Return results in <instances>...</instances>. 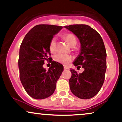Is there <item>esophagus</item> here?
Wrapping results in <instances>:
<instances>
[{
  "label": "esophagus",
  "instance_id": "esophagus-1",
  "mask_svg": "<svg viewBox=\"0 0 122 122\" xmlns=\"http://www.w3.org/2000/svg\"><path fill=\"white\" fill-rule=\"evenodd\" d=\"M64 69H65V70H66V69H69V68H68V67L66 66H64Z\"/></svg>",
  "mask_w": 122,
  "mask_h": 122
}]
</instances>
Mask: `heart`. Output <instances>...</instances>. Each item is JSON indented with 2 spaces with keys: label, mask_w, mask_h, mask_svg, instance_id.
Listing matches in <instances>:
<instances>
[{
  "label": "heart",
  "mask_w": 122,
  "mask_h": 122,
  "mask_svg": "<svg viewBox=\"0 0 122 122\" xmlns=\"http://www.w3.org/2000/svg\"><path fill=\"white\" fill-rule=\"evenodd\" d=\"M64 38L71 46H75L77 43L76 36L72 33H66L64 35ZM49 50L50 52L54 53L56 51V38L53 37L50 41L49 43ZM72 57L71 55L59 53L54 57V60L56 62L62 64L63 65H67L72 61Z\"/></svg>",
  "instance_id": "heart-1"
}]
</instances>
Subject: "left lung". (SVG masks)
<instances>
[{"label": "left lung", "instance_id": "8db88e82", "mask_svg": "<svg viewBox=\"0 0 122 122\" xmlns=\"http://www.w3.org/2000/svg\"><path fill=\"white\" fill-rule=\"evenodd\" d=\"M64 27L79 39L81 52L73 64L79 68L81 65L84 69L78 73L75 69H70V89L80 99H91L97 94L104 81L107 53L104 42L98 32L88 25H73Z\"/></svg>", "mask_w": 122, "mask_h": 122}]
</instances>
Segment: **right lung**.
I'll use <instances>...</instances> for the list:
<instances>
[{
    "label": "right lung",
    "instance_id": "1",
    "mask_svg": "<svg viewBox=\"0 0 122 122\" xmlns=\"http://www.w3.org/2000/svg\"><path fill=\"white\" fill-rule=\"evenodd\" d=\"M62 28L55 25H37L28 32L21 43L18 60L19 77L25 91L34 99H43L51 96L64 70L62 65L52 61L49 50L53 36ZM46 60H50L52 65L47 71L43 68Z\"/></svg>",
    "mask_w": 122,
    "mask_h": 122
}]
</instances>
